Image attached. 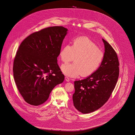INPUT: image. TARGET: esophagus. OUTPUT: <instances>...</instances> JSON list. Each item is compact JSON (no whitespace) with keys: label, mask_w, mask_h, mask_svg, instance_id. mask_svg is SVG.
Segmentation results:
<instances>
[{"label":"esophagus","mask_w":135,"mask_h":135,"mask_svg":"<svg viewBox=\"0 0 135 135\" xmlns=\"http://www.w3.org/2000/svg\"><path fill=\"white\" fill-rule=\"evenodd\" d=\"M65 78L66 81H70V78L69 77L66 76V77H65Z\"/></svg>","instance_id":"esophagus-1"}]
</instances>
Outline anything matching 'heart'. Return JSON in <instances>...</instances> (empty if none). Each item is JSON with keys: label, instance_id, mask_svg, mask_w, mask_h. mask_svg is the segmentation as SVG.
Wrapping results in <instances>:
<instances>
[{"label": "heart", "instance_id": "heart-1", "mask_svg": "<svg viewBox=\"0 0 135 135\" xmlns=\"http://www.w3.org/2000/svg\"><path fill=\"white\" fill-rule=\"evenodd\" d=\"M59 57L65 63L73 60L74 63L62 65L65 75L70 77H88L95 73L103 63L104 53L88 37L74 39L72 45L66 44L60 51Z\"/></svg>", "mask_w": 135, "mask_h": 135}]
</instances>
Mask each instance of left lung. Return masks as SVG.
<instances>
[{
  "instance_id": "8db88e82",
  "label": "left lung",
  "mask_w": 135,
  "mask_h": 135,
  "mask_svg": "<svg viewBox=\"0 0 135 135\" xmlns=\"http://www.w3.org/2000/svg\"><path fill=\"white\" fill-rule=\"evenodd\" d=\"M105 45L103 63L95 73L86 78L74 81L73 105L81 113L95 111L111 96L119 76V63L115 50L102 39Z\"/></svg>"
}]
</instances>
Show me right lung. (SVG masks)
I'll list each match as a JSON object with an SVG mask.
<instances>
[{
	"label": "right lung",
	"instance_id": "1",
	"mask_svg": "<svg viewBox=\"0 0 135 135\" xmlns=\"http://www.w3.org/2000/svg\"><path fill=\"white\" fill-rule=\"evenodd\" d=\"M67 31L63 26L45 28L20 44L14 58L13 77L27 103L34 106L45 103L56 85L63 82L57 57Z\"/></svg>",
	"mask_w": 135,
	"mask_h": 135
}]
</instances>
